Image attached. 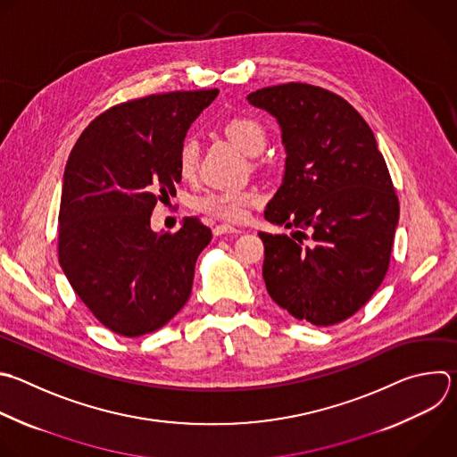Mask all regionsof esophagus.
I'll list each match as a JSON object with an SVG mask.
<instances>
[{
	"instance_id": "obj_1",
	"label": "esophagus",
	"mask_w": 457,
	"mask_h": 457,
	"mask_svg": "<svg viewBox=\"0 0 457 457\" xmlns=\"http://www.w3.org/2000/svg\"><path fill=\"white\" fill-rule=\"evenodd\" d=\"M213 233L217 237H220V235H226V233H242V229H238L235 226H229V224H219V226L213 228Z\"/></svg>"
}]
</instances>
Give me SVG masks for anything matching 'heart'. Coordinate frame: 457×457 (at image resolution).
I'll list each match as a JSON object with an SVG mask.
<instances>
[{"mask_svg": "<svg viewBox=\"0 0 457 457\" xmlns=\"http://www.w3.org/2000/svg\"><path fill=\"white\" fill-rule=\"evenodd\" d=\"M226 134L249 156H256L263 150L267 143V129L263 123L251 114H237L229 118L224 125ZM199 141L195 136H187L179 146L178 167L183 178L190 179L199 169ZM262 195L254 188H224L212 190L194 201L195 210L224 219V220H240L245 215V210L260 203Z\"/></svg>", "mask_w": 457, "mask_h": 457, "instance_id": "obj_1", "label": "heart"}]
</instances>
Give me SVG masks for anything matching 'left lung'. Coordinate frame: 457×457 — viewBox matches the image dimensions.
Here are the masks:
<instances>
[{
    "mask_svg": "<svg viewBox=\"0 0 457 457\" xmlns=\"http://www.w3.org/2000/svg\"><path fill=\"white\" fill-rule=\"evenodd\" d=\"M287 150L283 183L265 208L287 235L260 231L269 295L299 321L337 325L362 309L389 269L400 206L377 139L339 95L301 82L262 87ZM303 239H311L305 246Z\"/></svg>",
    "mask_w": 457,
    "mask_h": 457,
    "instance_id": "1",
    "label": "left lung"
}]
</instances>
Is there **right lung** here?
Instances as JSON below:
<instances>
[{"instance_id": "add662e5", "label": "right lung", "mask_w": 457, "mask_h": 457, "mask_svg": "<svg viewBox=\"0 0 457 457\" xmlns=\"http://www.w3.org/2000/svg\"><path fill=\"white\" fill-rule=\"evenodd\" d=\"M219 89L172 91L116 104L80 134L64 170L59 263L91 314L139 337L167 325L192 294L212 240L197 217L154 233L150 215L181 183L179 146Z\"/></svg>"}]
</instances>
